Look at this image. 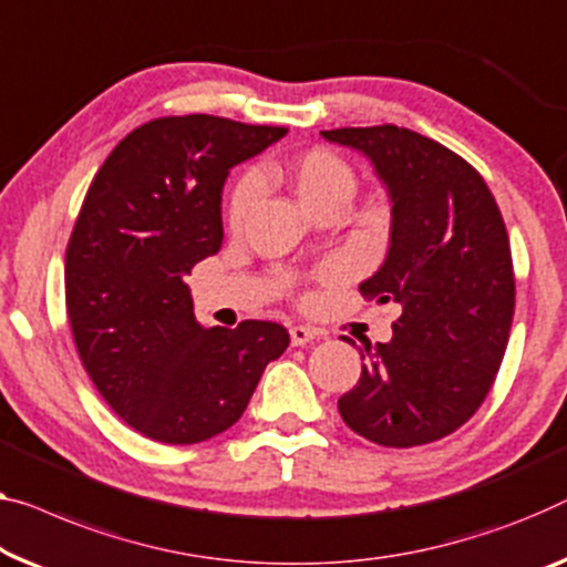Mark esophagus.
<instances>
[{
    "mask_svg": "<svg viewBox=\"0 0 567 567\" xmlns=\"http://www.w3.org/2000/svg\"><path fill=\"white\" fill-rule=\"evenodd\" d=\"M316 336H318V333L312 331V328H306V326H292V328H290V341H292V346H306V343H310Z\"/></svg>",
    "mask_w": 567,
    "mask_h": 567,
    "instance_id": "1",
    "label": "esophagus"
}]
</instances>
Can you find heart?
<instances>
[{
    "instance_id": "1",
    "label": "heart",
    "mask_w": 567,
    "mask_h": 567,
    "mask_svg": "<svg viewBox=\"0 0 567 567\" xmlns=\"http://www.w3.org/2000/svg\"><path fill=\"white\" fill-rule=\"evenodd\" d=\"M267 177H277L300 198L312 216H318L326 208H346L357 196L359 177L353 167L341 155L326 147H310L298 155L272 163L265 167ZM255 200V181L241 177L234 185L229 206H226V221L231 229L241 226L244 216Z\"/></svg>"
}]
</instances>
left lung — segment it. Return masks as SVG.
Returning a JSON list of instances; mask_svg holds the SVG:
<instances>
[{
  "mask_svg": "<svg viewBox=\"0 0 567 567\" xmlns=\"http://www.w3.org/2000/svg\"><path fill=\"white\" fill-rule=\"evenodd\" d=\"M320 134L364 152L386 185L390 249L361 292L402 306L392 341H367L359 384L338 412L377 445L441 441L486 400L509 341L514 267L502 210L476 167L417 132L382 124Z\"/></svg>",
  "mask_w": 567,
  "mask_h": 567,
  "instance_id": "1",
  "label": "left lung"
}]
</instances>
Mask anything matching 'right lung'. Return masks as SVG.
Listing matches in <instances>:
<instances>
[{
  "instance_id": "right-lung-1",
  "label": "right lung",
  "mask_w": 567,
  "mask_h": 567,
  "mask_svg": "<svg viewBox=\"0 0 567 567\" xmlns=\"http://www.w3.org/2000/svg\"><path fill=\"white\" fill-rule=\"evenodd\" d=\"M287 134L224 116H159L104 159L65 249V308L91 382L157 443L229 430L290 333L272 320L203 328L185 275L224 241L234 165Z\"/></svg>"
}]
</instances>
